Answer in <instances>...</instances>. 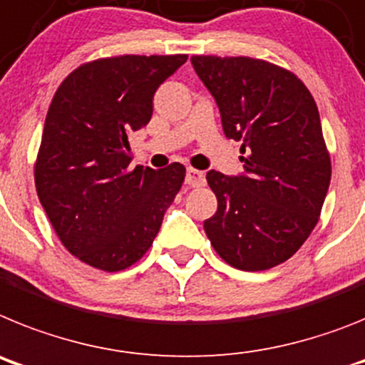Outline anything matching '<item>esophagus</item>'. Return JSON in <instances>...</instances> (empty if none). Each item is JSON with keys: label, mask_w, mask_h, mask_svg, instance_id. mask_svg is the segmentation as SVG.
<instances>
[{"label": "esophagus", "mask_w": 365, "mask_h": 365, "mask_svg": "<svg viewBox=\"0 0 365 365\" xmlns=\"http://www.w3.org/2000/svg\"><path fill=\"white\" fill-rule=\"evenodd\" d=\"M185 183L189 187H200V185H204V183H205L204 173H200V170H196V169H187Z\"/></svg>", "instance_id": "esophagus-1"}]
</instances>
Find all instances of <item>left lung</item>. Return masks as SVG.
Wrapping results in <instances>:
<instances>
[{"mask_svg":"<svg viewBox=\"0 0 365 365\" xmlns=\"http://www.w3.org/2000/svg\"><path fill=\"white\" fill-rule=\"evenodd\" d=\"M213 95L227 139L240 141L242 173L209 170L217 213L205 235L227 264L268 270L290 259L318 224L331 183V158L318 106L283 68L248 56H191Z\"/></svg>","mask_w":365,"mask_h":365,"instance_id":"obj_1","label":"left lung"}]
</instances>
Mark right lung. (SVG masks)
Returning a JSON list of instances; mask_svg holds the SVG:
<instances>
[{
  "label": "right lung",
  "mask_w": 365,
  "mask_h": 365,
  "mask_svg": "<svg viewBox=\"0 0 365 365\" xmlns=\"http://www.w3.org/2000/svg\"><path fill=\"white\" fill-rule=\"evenodd\" d=\"M187 55L95 60L56 90L34 167L40 204L68 252L104 272L143 257L185 178L182 163L130 169L128 134Z\"/></svg>",
  "instance_id": "1"
}]
</instances>
